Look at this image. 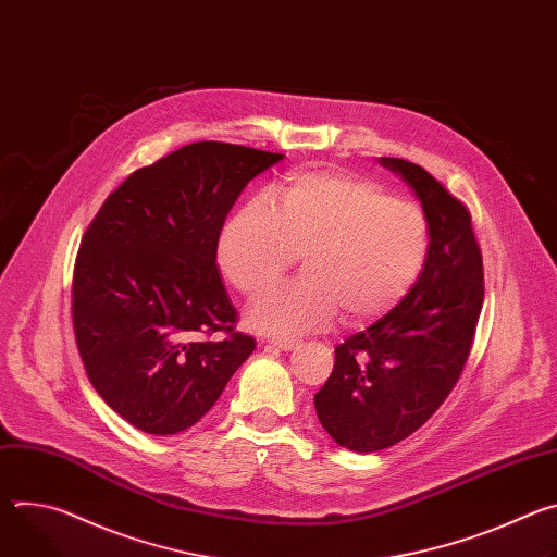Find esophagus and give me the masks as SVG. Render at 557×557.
Listing matches in <instances>:
<instances>
[{"label": "esophagus", "instance_id": "1", "mask_svg": "<svg viewBox=\"0 0 557 557\" xmlns=\"http://www.w3.org/2000/svg\"><path fill=\"white\" fill-rule=\"evenodd\" d=\"M269 344L275 346V348H280V350H295V348L299 346L297 339H271Z\"/></svg>", "mask_w": 557, "mask_h": 557}]
</instances>
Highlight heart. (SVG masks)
I'll return each instance as SVG.
<instances>
[{
  "mask_svg": "<svg viewBox=\"0 0 557 557\" xmlns=\"http://www.w3.org/2000/svg\"><path fill=\"white\" fill-rule=\"evenodd\" d=\"M247 202L224 226L220 267L231 284L256 295L304 256L301 280L264 290L247 324L271 337H295L333 324L366 322L399 304L419 280L430 231L423 211L394 200L368 178L299 172Z\"/></svg>",
  "mask_w": 557,
  "mask_h": 557,
  "instance_id": "1",
  "label": "heart"
}]
</instances>
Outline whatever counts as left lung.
Returning <instances> with one entry per match:
<instances>
[{"mask_svg": "<svg viewBox=\"0 0 557 557\" xmlns=\"http://www.w3.org/2000/svg\"><path fill=\"white\" fill-rule=\"evenodd\" d=\"M421 200L430 247L410 293L335 348V368L314 412L342 447L379 451L417 432L458 383L485 299L483 253L469 209L432 174L381 158Z\"/></svg>", "mask_w": 557, "mask_h": 557, "instance_id": "left-lung-1", "label": "left lung"}]
</instances>
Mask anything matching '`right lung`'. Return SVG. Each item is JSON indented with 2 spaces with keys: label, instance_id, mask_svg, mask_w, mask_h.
<instances>
[{
  "label": "right lung",
  "instance_id": "1",
  "mask_svg": "<svg viewBox=\"0 0 557 557\" xmlns=\"http://www.w3.org/2000/svg\"><path fill=\"white\" fill-rule=\"evenodd\" d=\"M282 153L200 140L136 170L84 233L72 275L76 348L101 399L134 428L198 423L256 350L215 267L226 213Z\"/></svg>",
  "mask_w": 557,
  "mask_h": 557
}]
</instances>
